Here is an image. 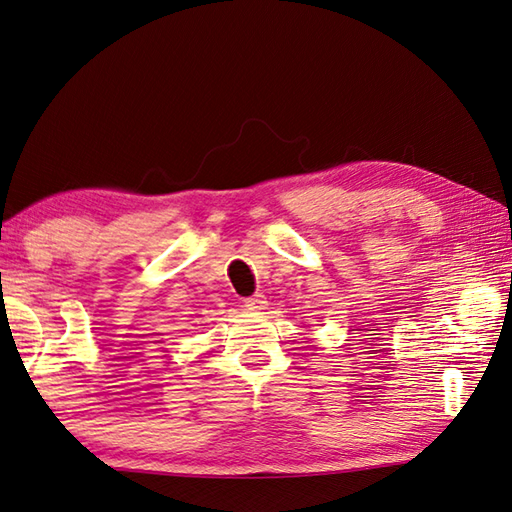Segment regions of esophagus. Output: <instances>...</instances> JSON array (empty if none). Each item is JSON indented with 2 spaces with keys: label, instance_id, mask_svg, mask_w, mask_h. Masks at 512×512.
Wrapping results in <instances>:
<instances>
[{
  "label": "esophagus",
  "instance_id": "1",
  "mask_svg": "<svg viewBox=\"0 0 512 512\" xmlns=\"http://www.w3.org/2000/svg\"><path fill=\"white\" fill-rule=\"evenodd\" d=\"M245 307L249 311H263L267 309V298L263 294H254L252 298H245Z\"/></svg>",
  "mask_w": 512,
  "mask_h": 512
}]
</instances>
